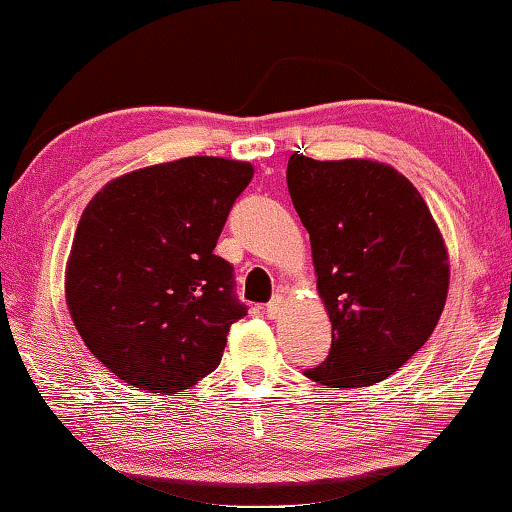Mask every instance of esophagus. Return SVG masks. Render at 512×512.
<instances>
[{"mask_svg": "<svg viewBox=\"0 0 512 512\" xmlns=\"http://www.w3.org/2000/svg\"><path fill=\"white\" fill-rule=\"evenodd\" d=\"M282 307H285V296H273L271 303L266 305V314H269V319H278L282 314Z\"/></svg>", "mask_w": 512, "mask_h": 512, "instance_id": "esophagus-1", "label": "esophagus"}]
</instances>
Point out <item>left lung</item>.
Masks as SVG:
<instances>
[{
  "mask_svg": "<svg viewBox=\"0 0 512 512\" xmlns=\"http://www.w3.org/2000/svg\"><path fill=\"white\" fill-rule=\"evenodd\" d=\"M287 186L332 323L330 355L305 376L328 387L380 383L440 321L451 275L440 227L415 184L373 159L291 154Z\"/></svg>",
  "mask_w": 512,
  "mask_h": 512,
  "instance_id": "1",
  "label": "left lung"
}]
</instances>
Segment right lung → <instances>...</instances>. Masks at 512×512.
<instances>
[{
	"mask_svg": "<svg viewBox=\"0 0 512 512\" xmlns=\"http://www.w3.org/2000/svg\"><path fill=\"white\" fill-rule=\"evenodd\" d=\"M253 173L248 161L184 157L120 175L86 205L66 303L88 351L127 385L175 394L221 362L246 307L214 248Z\"/></svg>",
	"mask_w": 512,
	"mask_h": 512,
	"instance_id": "add662e5",
	"label": "right lung"
}]
</instances>
